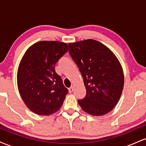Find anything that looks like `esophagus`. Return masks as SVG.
Segmentation results:
<instances>
[{"instance_id": "34e87169", "label": "esophagus", "mask_w": 146, "mask_h": 146, "mask_svg": "<svg viewBox=\"0 0 146 146\" xmlns=\"http://www.w3.org/2000/svg\"><path fill=\"white\" fill-rule=\"evenodd\" d=\"M73 90H74V87H73V86H71L69 88H68V91H69V93H72Z\"/></svg>"}]
</instances>
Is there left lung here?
I'll return each mask as SVG.
<instances>
[{"label": "left lung", "mask_w": 146, "mask_h": 146, "mask_svg": "<svg viewBox=\"0 0 146 146\" xmlns=\"http://www.w3.org/2000/svg\"><path fill=\"white\" fill-rule=\"evenodd\" d=\"M68 52L82 75L86 94L78 104L86 113L100 116L117 105L124 84L123 69L112 51L93 39L68 44Z\"/></svg>", "instance_id": "obj_1"}]
</instances>
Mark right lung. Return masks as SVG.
<instances>
[{"mask_svg":"<svg viewBox=\"0 0 146 146\" xmlns=\"http://www.w3.org/2000/svg\"><path fill=\"white\" fill-rule=\"evenodd\" d=\"M67 51L66 43L40 41L31 45L22 58L17 73L18 88L27 107L37 115H50L63 104L68 89L55 66Z\"/></svg>","mask_w":146,"mask_h":146,"instance_id":"1","label":"right lung"}]
</instances>
